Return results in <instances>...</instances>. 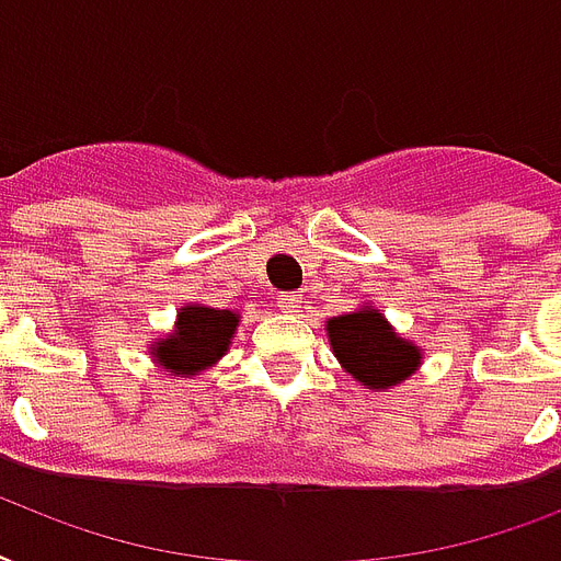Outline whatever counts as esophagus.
Listing matches in <instances>:
<instances>
[{
    "instance_id": "34e87169",
    "label": "esophagus",
    "mask_w": 561,
    "mask_h": 561,
    "mask_svg": "<svg viewBox=\"0 0 561 561\" xmlns=\"http://www.w3.org/2000/svg\"><path fill=\"white\" fill-rule=\"evenodd\" d=\"M298 295H293V293H286V295H280V307H284V312H298Z\"/></svg>"
}]
</instances>
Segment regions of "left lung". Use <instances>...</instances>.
I'll return each mask as SVG.
<instances>
[{
  "instance_id": "obj_1",
  "label": "left lung",
  "mask_w": 561,
  "mask_h": 561,
  "mask_svg": "<svg viewBox=\"0 0 561 561\" xmlns=\"http://www.w3.org/2000/svg\"><path fill=\"white\" fill-rule=\"evenodd\" d=\"M330 345L354 380L368 389H386L419 368V351L386 324L383 312L359 310L328 321Z\"/></svg>"
}]
</instances>
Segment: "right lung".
Listing matches in <instances>:
<instances>
[{"instance_id":"add662e5","label":"right lung","mask_w":561,"mask_h":561,"mask_svg":"<svg viewBox=\"0 0 561 561\" xmlns=\"http://www.w3.org/2000/svg\"><path fill=\"white\" fill-rule=\"evenodd\" d=\"M233 328H237V312L190 304L178 316L175 333L167 342H158L154 357L172 375H195L228 351Z\"/></svg>"}]
</instances>
